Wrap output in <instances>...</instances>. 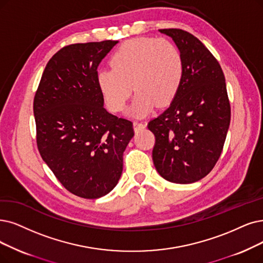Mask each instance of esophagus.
<instances>
[{
  "instance_id": "34e87169",
  "label": "esophagus",
  "mask_w": 263,
  "mask_h": 263,
  "mask_svg": "<svg viewBox=\"0 0 263 263\" xmlns=\"http://www.w3.org/2000/svg\"><path fill=\"white\" fill-rule=\"evenodd\" d=\"M144 127H145V125L143 123L138 122V121H135L134 122V129H135V132H139V130L143 129Z\"/></svg>"
}]
</instances>
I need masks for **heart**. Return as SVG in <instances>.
<instances>
[{"label":"heart","mask_w":263,"mask_h":263,"mask_svg":"<svg viewBox=\"0 0 263 263\" xmlns=\"http://www.w3.org/2000/svg\"><path fill=\"white\" fill-rule=\"evenodd\" d=\"M111 68L97 74V84L112 112L125 109L134 89L130 112L148 114L155 106L170 103L180 88L184 62L180 49L166 39L136 37L124 42L110 58Z\"/></svg>","instance_id":"1"}]
</instances>
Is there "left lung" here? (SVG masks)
I'll return each mask as SVG.
<instances>
[{"mask_svg":"<svg viewBox=\"0 0 263 263\" xmlns=\"http://www.w3.org/2000/svg\"><path fill=\"white\" fill-rule=\"evenodd\" d=\"M180 49L184 74L171 106L148 123L155 136L152 159L170 182L192 183L212 172L231 120L226 79L218 60L187 31L161 29Z\"/></svg>","mask_w":263,"mask_h":263,"instance_id":"left-lung-1","label":"left lung"}]
</instances>
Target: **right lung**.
Here are the masks:
<instances>
[{
  "label": "right lung",
  "mask_w": 263,
  "mask_h": 263,
  "mask_svg": "<svg viewBox=\"0 0 263 263\" xmlns=\"http://www.w3.org/2000/svg\"><path fill=\"white\" fill-rule=\"evenodd\" d=\"M117 41L67 45L52 56L33 100L42 159L69 192L98 198L118 184L133 122L103 108L97 68Z\"/></svg>",
  "instance_id": "1"
}]
</instances>
